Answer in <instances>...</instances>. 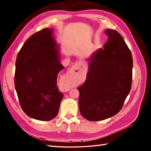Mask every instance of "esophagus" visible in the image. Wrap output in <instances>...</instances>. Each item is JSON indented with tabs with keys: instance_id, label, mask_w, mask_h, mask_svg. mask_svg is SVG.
<instances>
[{
	"instance_id": "34e87169",
	"label": "esophagus",
	"mask_w": 151,
	"mask_h": 151,
	"mask_svg": "<svg viewBox=\"0 0 151 151\" xmlns=\"http://www.w3.org/2000/svg\"><path fill=\"white\" fill-rule=\"evenodd\" d=\"M81 66V64L80 63H77L75 66H73V67H74V68H76V66Z\"/></svg>"
}]
</instances>
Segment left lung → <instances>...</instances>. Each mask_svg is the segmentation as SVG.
<instances>
[{"mask_svg": "<svg viewBox=\"0 0 151 151\" xmlns=\"http://www.w3.org/2000/svg\"><path fill=\"white\" fill-rule=\"evenodd\" d=\"M103 48L89 58L86 79L79 86L81 114L91 121L106 119L121 111L131 89L132 57L119 33L107 29Z\"/></svg>", "mask_w": 151, "mask_h": 151, "instance_id": "left-lung-1", "label": "left lung"}]
</instances>
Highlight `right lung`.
<instances>
[{
	"instance_id": "right-lung-1",
	"label": "right lung",
	"mask_w": 151,
	"mask_h": 151,
	"mask_svg": "<svg viewBox=\"0 0 151 151\" xmlns=\"http://www.w3.org/2000/svg\"><path fill=\"white\" fill-rule=\"evenodd\" d=\"M52 32L45 28L30 36L15 64L14 86L20 105L30 118L43 121L57 115L63 97L57 79L64 66Z\"/></svg>"
}]
</instances>
